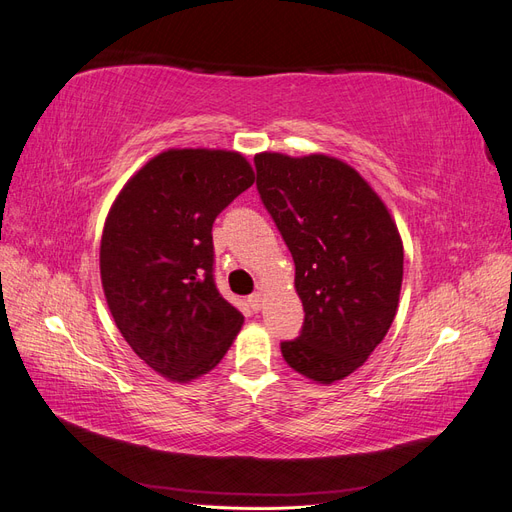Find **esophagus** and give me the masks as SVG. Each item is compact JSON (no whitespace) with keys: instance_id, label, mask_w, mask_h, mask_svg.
<instances>
[{"instance_id":"34e87169","label":"esophagus","mask_w":512,"mask_h":512,"mask_svg":"<svg viewBox=\"0 0 512 512\" xmlns=\"http://www.w3.org/2000/svg\"><path fill=\"white\" fill-rule=\"evenodd\" d=\"M247 303H250V307H252V309H260V305H262V297H260V292H254V294H250V297H247Z\"/></svg>"}]
</instances>
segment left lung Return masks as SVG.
Wrapping results in <instances>:
<instances>
[{
    "mask_svg": "<svg viewBox=\"0 0 512 512\" xmlns=\"http://www.w3.org/2000/svg\"><path fill=\"white\" fill-rule=\"evenodd\" d=\"M256 188L294 260L303 303L286 363L320 384L359 369L389 333L397 312L404 245L378 194L329 156L254 158Z\"/></svg>",
    "mask_w": 512,
    "mask_h": 512,
    "instance_id": "left-lung-1",
    "label": "left lung"
}]
</instances>
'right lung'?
I'll use <instances>...</instances> for the list:
<instances>
[{"label": "right lung", "instance_id": "right-lung-1", "mask_svg": "<svg viewBox=\"0 0 512 512\" xmlns=\"http://www.w3.org/2000/svg\"><path fill=\"white\" fill-rule=\"evenodd\" d=\"M254 183L241 153L170 149L126 183L108 213L100 275L117 329L168 380L222 361L243 314L215 286L211 228Z\"/></svg>", "mask_w": 512, "mask_h": 512}]
</instances>
